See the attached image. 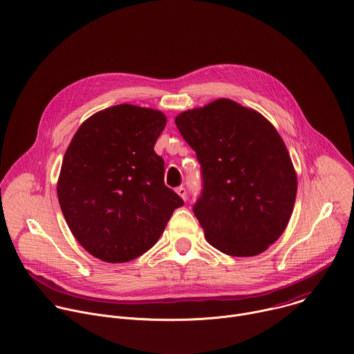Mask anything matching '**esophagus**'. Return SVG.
<instances>
[{"label":"esophagus","instance_id":"34e87169","mask_svg":"<svg viewBox=\"0 0 354 354\" xmlns=\"http://www.w3.org/2000/svg\"><path fill=\"white\" fill-rule=\"evenodd\" d=\"M176 193H178L183 200H186V198H187V190H186L185 187H182V186H180V187H178V189H176Z\"/></svg>","mask_w":354,"mask_h":354}]
</instances>
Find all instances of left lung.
I'll list each match as a JSON object with an SVG mask.
<instances>
[{
  "label": "left lung",
  "mask_w": 354,
  "mask_h": 354,
  "mask_svg": "<svg viewBox=\"0 0 354 354\" xmlns=\"http://www.w3.org/2000/svg\"><path fill=\"white\" fill-rule=\"evenodd\" d=\"M196 151L203 192L193 213L207 242L230 257H257L284 232L297 174L274 126L231 99H216L175 118Z\"/></svg>",
  "instance_id": "obj_1"
}]
</instances>
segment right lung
<instances>
[{
	"label": "right lung",
	"instance_id": "right-lung-1",
	"mask_svg": "<svg viewBox=\"0 0 354 354\" xmlns=\"http://www.w3.org/2000/svg\"><path fill=\"white\" fill-rule=\"evenodd\" d=\"M162 112L122 104L96 112L74 134L62 164L57 197L75 239L109 263L153 248L183 200L164 183L154 145Z\"/></svg>",
	"mask_w": 354,
	"mask_h": 354
}]
</instances>
